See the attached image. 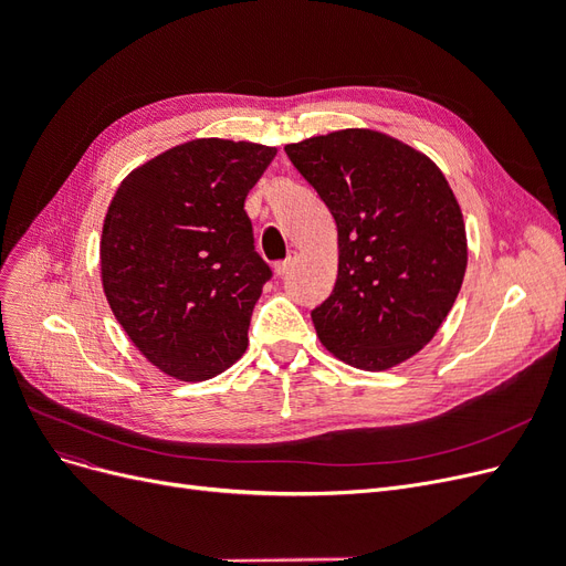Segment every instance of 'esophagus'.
Listing matches in <instances>:
<instances>
[{
    "mask_svg": "<svg viewBox=\"0 0 566 566\" xmlns=\"http://www.w3.org/2000/svg\"><path fill=\"white\" fill-rule=\"evenodd\" d=\"M293 264H295V254H290L287 260L273 264V273H276V276H285V273H287L290 269H293Z\"/></svg>",
    "mask_w": 566,
    "mask_h": 566,
    "instance_id": "obj_1",
    "label": "esophagus"
}]
</instances>
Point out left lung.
I'll return each instance as SVG.
<instances>
[{
	"mask_svg": "<svg viewBox=\"0 0 566 566\" xmlns=\"http://www.w3.org/2000/svg\"><path fill=\"white\" fill-rule=\"evenodd\" d=\"M285 153L337 224V281L312 312L339 361L387 370L441 328L468 269L460 205L441 169L389 134L339 129Z\"/></svg>",
	"mask_w": 566,
	"mask_h": 566,
	"instance_id": "1",
	"label": "left lung"
}]
</instances>
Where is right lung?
I'll return each instance as SVG.
<instances>
[{"mask_svg": "<svg viewBox=\"0 0 566 566\" xmlns=\"http://www.w3.org/2000/svg\"><path fill=\"white\" fill-rule=\"evenodd\" d=\"M276 148L193 139L136 167L101 233V281L134 347L169 378L202 382L248 347L271 269L245 212Z\"/></svg>", "mask_w": 566, "mask_h": 566, "instance_id": "right-lung-1", "label": "right lung"}]
</instances>
